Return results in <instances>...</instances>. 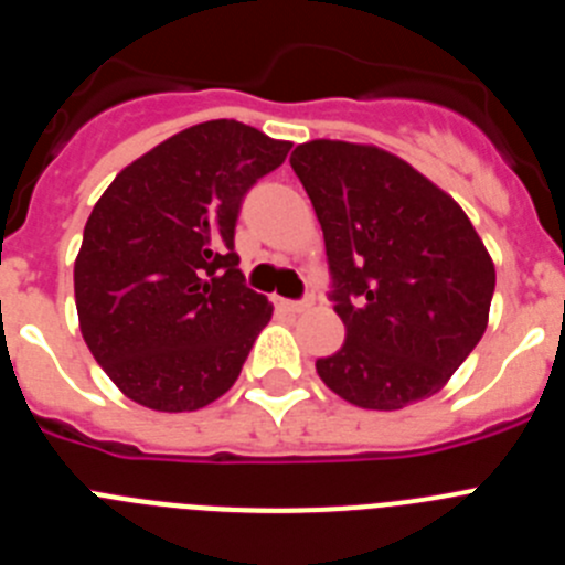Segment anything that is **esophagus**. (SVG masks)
Instances as JSON below:
<instances>
[{
    "label": "esophagus",
    "instance_id": "1",
    "mask_svg": "<svg viewBox=\"0 0 565 565\" xmlns=\"http://www.w3.org/2000/svg\"><path fill=\"white\" fill-rule=\"evenodd\" d=\"M277 302H279V308L288 313H302L311 308V302H308V299H277Z\"/></svg>",
    "mask_w": 565,
    "mask_h": 565
}]
</instances>
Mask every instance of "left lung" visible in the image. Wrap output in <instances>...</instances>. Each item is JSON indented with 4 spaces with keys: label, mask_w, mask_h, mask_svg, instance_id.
I'll list each match as a JSON object with an SVG mask.
<instances>
[{
    "label": "left lung",
    "mask_w": 565,
    "mask_h": 565,
    "mask_svg": "<svg viewBox=\"0 0 565 565\" xmlns=\"http://www.w3.org/2000/svg\"><path fill=\"white\" fill-rule=\"evenodd\" d=\"M326 234L344 344L319 379L364 411L430 398L487 331L495 266L463 209L396 154L308 141L291 152Z\"/></svg>",
    "instance_id": "8db88e82"
}]
</instances>
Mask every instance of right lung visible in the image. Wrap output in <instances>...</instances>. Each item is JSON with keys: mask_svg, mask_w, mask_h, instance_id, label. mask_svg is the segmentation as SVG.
Masks as SVG:
<instances>
[{"mask_svg": "<svg viewBox=\"0 0 565 565\" xmlns=\"http://www.w3.org/2000/svg\"><path fill=\"white\" fill-rule=\"evenodd\" d=\"M288 141L239 121L194 124L115 174L76 257L82 337L115 387L149 411H201L237 382L271 302L234 252L248 189Z\"/></svg>", "mask_w": 565, "mask_h": 565, "instance_id": "add662e5", "label": "right lung"}]
</instances>
